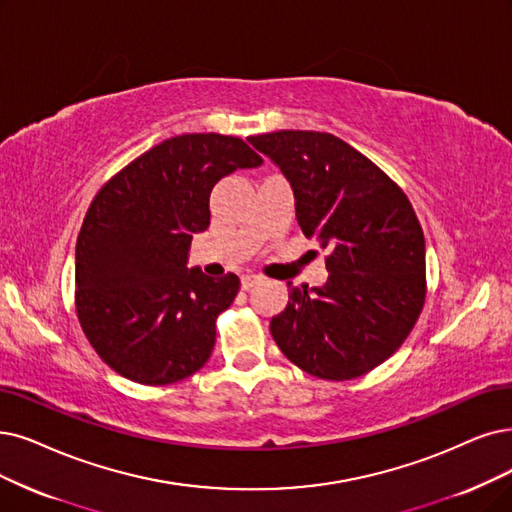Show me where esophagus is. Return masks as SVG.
<instances>
[{
	"mask_svg": "<svg viewBox=\"0 0 512 512\" xmlns=\"http://www.w3.org/2000/svg\"><path fill=\"white\" fill-rule=\"evenodd\" d=\"M258 281H260V279H258L256 275H243V277H241V288H243V290H252Z\"/></svg>",
	"mask_w": 512,
	"mask_h": 512,
	"instance_id": "obj_1",
	"label": "esophagus"
}]
</instances>
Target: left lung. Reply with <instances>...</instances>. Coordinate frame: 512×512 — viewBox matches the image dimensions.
Masks as SVG:
<instances>
[{
	"mask_svg": "<svg viewBox=\"0 0 512 512\" xmlns=\"http://www.w3.org/2000/svg\"><path fill=\"white\" fill-rule=\"evenodd\" d=\"M288 178L306 239L323 250L321 288H290L271 334L292 363L323 380L363 376L391 357L422 311L424 235L410 199L378 166L327 132L250 136Z\"/></svg>",
	"mask_w": 512,
	"mask_h": 512,
	"instance_id": "1",
	"label": "left lung"
}]
</instances>
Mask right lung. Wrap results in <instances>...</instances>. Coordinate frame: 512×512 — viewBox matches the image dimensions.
Masks as SVG:
<instances>
[{
	"label": "right lung",
	"instance_id": "obj_1",
	"mask_svg": "<svg viewBox=\"0 0 512 512\" xmlns=\"http://www.w3.org/2000/svg\"><path fill=\"white\" fill-rule=\"evenodd\" d=\"M262 157L241 138L163 140L98 191L75 248V304L86 338L111 370L140 384H172L203 367L216 317L239 277L189 269L195 233L210 227V193Z\"/></svg>",
	"mask_w": 512,
	"mask_h": 512
}]
</instances>
